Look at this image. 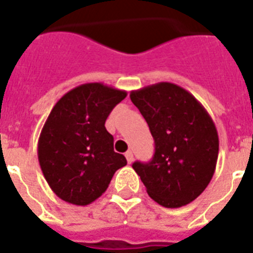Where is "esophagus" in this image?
<instances>
[{
    "mask_svg": "<svg viewBox=\"0 0 253 253\" xmlns=\"http://www.w3.org/2000/svg\"><path fill=\"white\" fill-rule=\"evenodd\" d=\"M125 156H126L127 163H128V164H131V163L134 162V154H132L131 151H127L126 154H125Z\"/></svg>",
    "mask_w": 253,
    "mask_h": 253,
    "instance_id": "1",
    "label": "esophagus"
}]
</instances>
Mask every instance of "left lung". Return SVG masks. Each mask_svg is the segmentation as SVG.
<instances>
[{"label":"left lung","mask_w":253,"mask_h":253,"mask_svg":"<svg viewBox=\"0 0 253 253\" xmlns=\"http://www.w3.org/2000/svg\"><path fill=\"white\" fill-rule=\"evenodd\" d=\"M130 98L148 123L155 154L135 162L148 196L164 208H181L204 192L215 172L219 139L211 117L184 87L158 83Z\"/></svg>","instance_id":"obj_1"}]
</instances>
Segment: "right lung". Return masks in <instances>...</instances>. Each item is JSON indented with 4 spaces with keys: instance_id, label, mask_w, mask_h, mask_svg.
<instances>
[{
    "instance_id": "right-lung-1",
    "label": "right lung",
    "mask_w": 253,
    "mask_h": 253,
    "mask_svg": "<svg viewBox=\"0 0 253 253\" xmlns=\"http://www.w3.org/2000/svg\"><path fill=\"white\" fill-rule=\"evenodd\" d=\"M127 93L89 83L65 93L49 113L38 140V159L49 188L65 202L86 206L106 192L127 164L114 152L107 117Z\"/></svg>"
}]
</instances>
